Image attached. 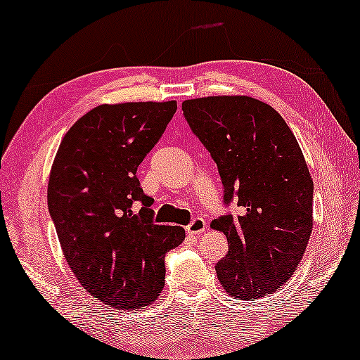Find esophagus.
<instances>
[{"mask_svg":"<svg viewBox=\"0 0 360 360\" xmlns=\"http://www.w3.org/2000/svg\"><path fill=\"white\" fill-rule=\"evenodd\" d=\"M206 226H207L206 220L201 219V217H197V219H193L191 224L186 226V231L188 234H200V233H202V231L206 230Z\"/></svg>","mask_w":360,"mask_h":360,"instance_id":"esophagus-1","label":"esophagus"}]
</instances>
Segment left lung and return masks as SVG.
Instances as JSON below:
<instances>
[{
	"label": "left lung",
	"mask_w": 360,
	"mask_h": 360,
	"mask_svg": "<svg viewBox=\"0 0 360 360\" xmlns=\"http://www.w3.org/2000/svg\"><path fill=\"white\" fill-rule=\"evenodd\" d=\"M186 121L219 168L224 205L211 226L228 239L215 271L226 292L259 299L297 269L313 228V181L296 136L276 110L247 96L182 103Z\"/></svg>",
	"instance_id": "left-lung-1"
}]
</instances>
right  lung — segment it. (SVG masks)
Segmentation results:
<instances>
[{"label": "right lung", "mask_w": 360, "mask_h": 360, "mask_svg": "<svg viewBox=\"0 0 360 360\" xmlns=\"http://www.w3.org/2000/svg\"><path fill=\"white\" fill-rule=\"evenodd\" d=\"M176 102L99 105L64 135L49 179V211L72 272L91 296L134 310L158 299L165 255L184 228L155 225L136 168L160 140Z\"/></svg>", "instance_id": "right-lung-1"}]
</instances>
